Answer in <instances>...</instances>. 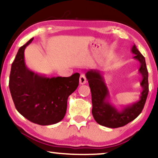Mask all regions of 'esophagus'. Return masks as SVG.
<instances>
[{
	"instance_id": "1",
	"label": "esophagus",
	"mask_w": 158,
	"mask_h": 158,
	"mask_svg": "<svg viewBox=\"0 0 158 158\" xmlns=\"http://www.w3.org/2000/svg\"><path fill=\"white\" fill-rule=\"evenodd\" d=\"M86 82H87V80H86L85 75H81V77H80V84L81 85H83V84H85Z\"/></svg>"
}]
</instances>
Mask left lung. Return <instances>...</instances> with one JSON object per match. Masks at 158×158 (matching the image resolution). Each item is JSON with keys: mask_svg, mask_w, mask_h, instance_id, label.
Returning a JSON list of instances; mask_svg holds the SVG:
<instances>
[{"mask_svg": "<svg viewBox=\"0 0 158 158\" xmlns=\"http://www.w3.org/2000/svg\"><path fill=\"white\" fill-rule=\"evenodd\" d=\"M135 54L134 58L140 63L139 69L142 80L141 85L142 91L139 99L132 104L124 106L119 110L109 102V93L102 74L99 70H90L85 73L92 96V114L96 122L102 126L109 128H118L124 126L135 119L143 109L149 92L148 71L145 59L139 52L136 45L131 49Z\"/></svg>", "mask_w": 158, "mask_h": 158, "instance_id": "8db88e82", "label": "left lung"}]
</instances>
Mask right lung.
<instances>
[{"label": "right lung", "mask_w": 158, "mask_h": 158, "mask_svg": "<svg viewBox=\"0 0 158 158\" xmlns=\"http://www.w3.org/2000/svg\"><path fill=\"white\" fill-rule=\"evenodd\" d=\"M33 40L21 47L16 54L10 69L9 88L17 111L30 122L46 126L64 118L68 98L78 86L80 74L50 78L29 70L24 50Z\"/></svg>", "instance_id": "add662e5"}]
</instances>
